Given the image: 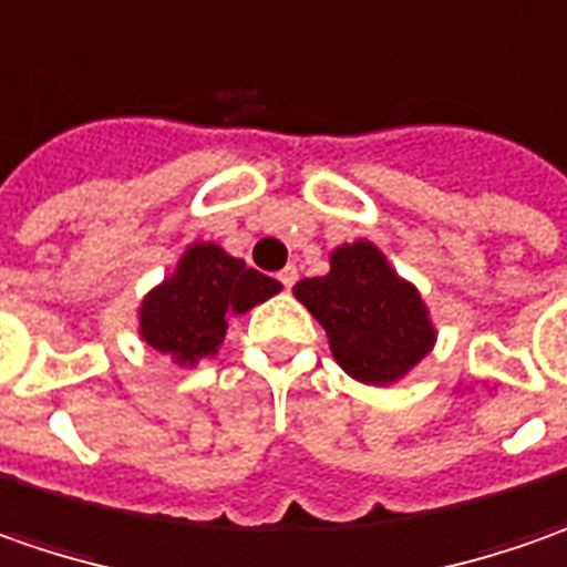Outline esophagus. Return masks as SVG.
I'll list each match as a JSON object with an SVG mask.
<instances>
[{"instance_id": "34e87169", "label": "esophagus", "mask_w": 567, "mask_h": 567, "mask_svg": "<svg viewBox=\"0 0 567 567\" xmlns=\"http://www.w3.org/2000/svg\"><path fill=\"white\" fill-rule=\"evenodd\" d=\"M279 282H282V288H291V285L298 282V269L295 266H285L282 272H279Z\"/></svg>"}]
</instances>
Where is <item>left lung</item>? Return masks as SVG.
I'll use <instances>...</instances> for the list:
<instances>
[{
	"instance_id": "1",
	"label": "left lung",
	"mask_w": 567,
	"mask_h": 567,
	"mask_svg": "<svg viewBox=\"0 0 567 567\" xmlns=\"http://www.w3.org/2000/svg\"><path fill=\"white\" fill-rule=\"evenodd\" d=\"M295 298L320 320L344 373L370 385L401 380L436 342L417 288L370 241L339 247L332 269L301 279Z\"/></svg>"
}]
</instances>
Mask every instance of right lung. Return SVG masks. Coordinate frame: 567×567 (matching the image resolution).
<instances>
[{
    "mask_svg": "<svg viewBox=\"0 0 567 567\" xmlns=\"http://www.w3.org/2000/svg\"><path fill=\"white\" fill-rule=\"evenodd\" d=\"M279 288L276 279L247 269L223 247H187L175 276L144 298L141 336L175 363L200 361L223 344L228 317L257 307Z\"/></svg>",
    "mask_w": 567,
    "mask_h": 567,
    "instance_id": "obj_1",
    "label": "right lung"
}]
</instances>
